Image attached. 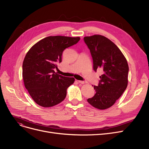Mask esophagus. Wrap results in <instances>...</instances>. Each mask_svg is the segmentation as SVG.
<instances>
[{"label": "esophagus", "mask_w": 149, "mask_h": 149, "mask_svg": "<svg viewBox=\"0 0 149 149\" xmlns=\"http://www.w3.org/2000/svg\"><path fill=\"white\" fill-rule=\"evenodd\" d=\"M79 84H86V82L85 81H81V80H79Z\"/></svg>", "instance_id": "1"}]
</instances>
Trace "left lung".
I'll use <instances>...</instances> for the list:
<instances>
[{"mask_svg": "<svg viewBox=\"0 0 149 149\" xmlns=\"http://www.w3.org/2000/svg\"><path fill=\"white\" fill-rule=\"evenodd\" d=\"M93 61V70L101 69L98 86H94L95 96L87 101L96 109H107L112 106L126 90L128 82L127 60L115 44L101 35L84 37Z\"/></svg>", "mask_w": 149, "mask_h": 149, "instance_id": "left-lung-1", "label": "left lung"}]
</instances>
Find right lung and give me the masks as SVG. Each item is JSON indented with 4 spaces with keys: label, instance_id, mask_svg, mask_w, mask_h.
Here are the masks:
<instances>
[{
    "label": "right lung",
    "instance_id": "obj_1",
    "mask_svg": "<svg viewBox=\"0 0 149 149\" xmlns=\"http://www.w3.org/2000/svg\"><path fill=\"white\" fill-rule=\"evenodd\" d=\"M80 39L79 37L49 36L34 44L26 53L23 63L24 84L38 105L50 107L65 99L75 79L58 74L54 69L61 62L64 49Z\"/></svg>",
    "mask_w": 149,
    "mask_h": 149
}]
</instances>
